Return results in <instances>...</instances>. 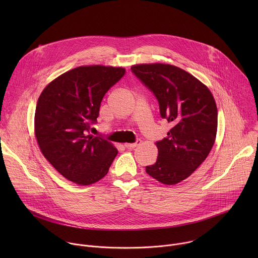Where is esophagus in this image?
I'll return each instance as SVG.
<instances>
[{
  "instance_id": "34e87169",
  "label": "esophagus",
  "mask_w": 258,
  "mask_h": 258,
  "mask_svg": "<svg viewBox=\"0 0 258 258\" xmlns=\"http://www.w3.org/2000/svg\"><path fill=\"white\" fill-rule=\"evenodd\" d=\"M139 145H141V140H138L136 143H132V144L126 143V144H124V147L127 149H135L136 147H138Z\"/></svg>"
}]
</instances>
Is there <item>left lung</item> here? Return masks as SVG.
Returning <instances> with one entry per match:
<instances>
[{
  "label": "left lung",
  "instance_id": "obj_1",
  "mask_svg": "<svg viewBox=\"0 0 258 258\" xmlns=\"http://www.w3.org/2000/svg\"><path fill=\"white\" fill-rule=\"evenodd\" d=\"M132 71L155 95L160 115L171 122L167 138L155 143L157 160L146 172L164 185L189 177L215 142L217 108L209 89L191 73L165 63L133 65Z\"/></svg>",
  "mask_w": 258,
  "mask_h": 258
}]
</instances>
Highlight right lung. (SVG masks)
<instances>
[{
	"mask_svg": "<svg viewBox=\"0 0 258 258\" xmlns=\"http://www.w3.org/2000/svg\"><path fill=\"white\" fill-rule=\"evenodd\" d=\"M125 73L123 67L83 65L53 80L39 97L34 135L40 150L68 180L88 186L103 178L118 151L88 135L107 91Z\"/></svg>",
	"mask_w": 258,
	"mask_h": 258,
	"instance_id": "obj_1",
	"label": "right lung"
}]
</instances>
